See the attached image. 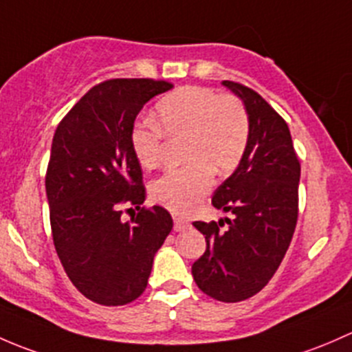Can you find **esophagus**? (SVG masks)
Here are the masks:
<instances>
[{
    "instance_id": "34e87169",
    "label": "esophagus",
    "mask_w": 352,
    "mask_h": 352,
    "mask_svg": "<svg viewBox=\"0 0 352 352\" xmlns=\"http://www.w3.org/2000/svg\"><path fill=\"white\" fill-rule=\"evenodd\" d=\"M188 227H190V222H186V220H181V219H175V230L176 232L186 230Z\"/></svg>"
}]
</instances>
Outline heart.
<instances>
[{"mask_svg": "<svg viewBox=\"0 0 352 352\" xmlns=\"http://www.w3.org/2000/svg\"><path fill=\"white\" fill-rule=\"evenodd\" d=\"M155 125H135L130 147L144 169H155L164 155V135L186 139L179 169L151 184V198L176 215H190L213 186V171L229 175L244 157L251 133L245 107L239 98L212 88L183 86L155 104Z\"/></svg>", "mask_w": 352, "mask_h": 352, "instance_id": "b5f03b06", "label": "heart"}]
</instances>
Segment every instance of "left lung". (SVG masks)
I'll return each instance as SVG.
<instances>
[{
    "label": "left lung",
    "mask_w": 352,
    "mask_h": 352,
    "mask_svg": "<svg viewBox=\"0 0 352 352\" xmlns=\"http://www.w3.org/2000/svg\"><path fill=\"white\" fill-rule=\"evenodd\" d=\"M222 85L244 103L251 133L237 169L212 198L215 208L234 217L193 222L206 251L191 273L203 293L234 303L259 293L288 251L298 219L300 161L288 125L263 96L239 82Z\"/></svg>",
    "instance_id": "obj_1"
}]
</instances>
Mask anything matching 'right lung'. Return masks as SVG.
I'll return each instance as SVG.
<instances>
[{"mask_svg": "<svg viewBox=\"0 0 352 352\" xmlns=\"http://www.w3.org/2000/svg\"><path fill=\"white\" fill-rule=\"evenodd\" d=\"M168 81L108 79L93 86L57 125L45 191L54 245L72 285L91 302L125 305L144 293L157 249L173 229L168 210L146 200L130 132ZM125 208L139 209L130 223Z\"/></svg>", "mask_w": 352, "mask_h": 352, "instance_id": "1", "label": "right lung"}]
</instances>
